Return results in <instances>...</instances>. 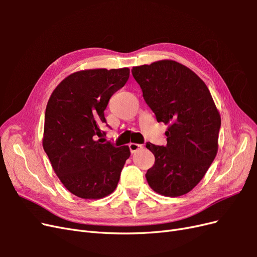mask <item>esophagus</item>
<instances>
[{
	"label": "esophagus",
	"instance_id": "1",
	"mask_svg": "<svg viewBox=\"0 0 257 257\" xmlns=\"http://www.w3.org/2000/svg\"><path fill=\"white\" fill-rule=\"evenodd\" d=\"M128 147H130V150H131L132 153H135V152H137L138 150H141V149H143V148H144L143 145L134 144V143H131V144L128 145Z\"/></svg>",
	"mask_w": 257,
	"mask_h": 257
}]
</instances>
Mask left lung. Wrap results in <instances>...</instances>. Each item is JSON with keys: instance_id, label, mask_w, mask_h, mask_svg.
Returning <instances> with one entry per match:
<instances>
[{"instance_id": "obj_1", "label": "left lung", "mask_w": 257, "mask_h": 257, "mask_svg": "<svg viewBox=\"0 0 257 257\" xmlns=\"http://www.w3.org/2000/svg\"><path fill=\"white\" fill-rule=\"evenodd\" d=\"M132 74L158 122L169 125L165 146L146 144L155 157L147 181L162 195L181 196L195 188L215 159L220 113L205 82L176 61L136 66Z\"/></svg>"}]
</instances>
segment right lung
Listing matches in <instances>:
<instances>
[{
  "instance_id": "right-lung-1",
  "label": "right lung",
  "mask_w": 257,
  "mask_h": 257,
  "mask_svg": "<svg viewBox=\"0 0 257 257\" xmlns=\"http://www.w3.org/2000/svg\"><path fill=\"white\" fill-rule=\"evenodd\" d=\"M128 68L77 72L54 89L45 112L43 147L54 173L74 195L103 198L118 185L131 152L99 137L110 97L126 83ZM108 127H110L106 124Z\"/></svg>"
}]
</instances>
